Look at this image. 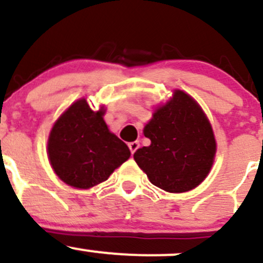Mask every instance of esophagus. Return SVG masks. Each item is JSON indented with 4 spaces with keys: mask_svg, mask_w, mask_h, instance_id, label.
Instances as JSON below:
<instances>
[{
    "mask_svg": "<svg viewBox=\"0 0 263 263\" xmlns=\"http://www.w3.org/2000/svg\"><path fill=\"white\" fill-rule=\"evenodd\" d=\"M128 147H129V151H131V154H132V155H134V154L137 151V148L140 147V144H139V142H137V141L129 142Z\"/></svg>",
    "mask_w": 263,
    "mask_h": 263,
    "instance_id": "obj_1",
    "label": "esophagus"
}]
</instances>
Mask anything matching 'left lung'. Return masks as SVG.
Wrapping results in <instances>:
<instances>
[{"instance_id":"1","label":"left lung","mask_w":263,"mask_h":263,"mask_svg":"<svg viewBox=\"0 0 263 263\" xmlns=\"http://www.w3.org/2000/svg\"><path fill=\"white\" fill-rule=\"evenodd\" d=\"M150 146L135 153L137 165L156 187L187 192L208 177L216 153L214 132L200 105L181 90L145 126Z\"/></svg>"}]
</instances>
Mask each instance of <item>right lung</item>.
Returning a JSON list of instances; mask_svg holds the SVG:
<instances>
[{
  "instance_id": "1",
  "label": "right lung",
  "mask_w": 263,
  "mask_h": 263,
  "mask_svg": "<svg viewBox=\"0 0 263 263\" xmlns=\"http://www.w3.org/2000/svg\"><path fill=\"white\" fill-rule=\"evenodd\" d=\"M104 109L91 110L85 99L73 103L53 126L48 158L55 174L75 188H90L129 158V148L109 132Z\"/></svg>"
}]
</instances>
